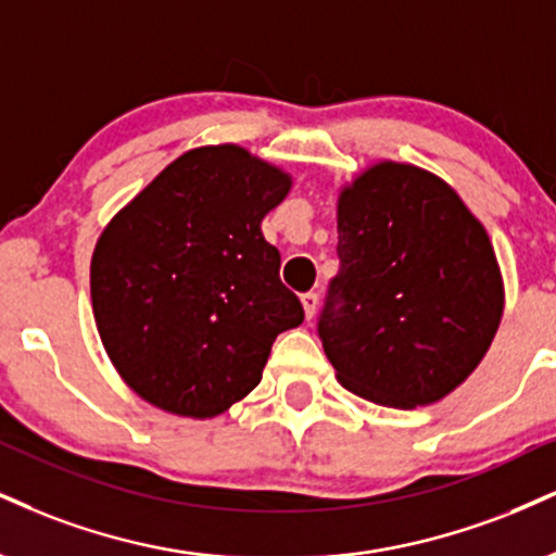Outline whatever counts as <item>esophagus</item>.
<instances>
[{"mask_svg":"<svg viewBox=\"0 0 556 556\" xmlns=\"http://www.w3.org/2000/svg\"><path fill=\"white\" fill-rule=\"evenodd\" d=\"M300 303H303V311H305L307 320L316 316V311H318V295H316V292H305V295L300 298Z\"/></svg>","mask_w":556,"mask_h":556,"instance_id":"esophagus-1","label":"esophagus"}]
</instances>
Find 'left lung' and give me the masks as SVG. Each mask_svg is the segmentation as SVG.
Segmentation results:
<instances>
[{"label":"left lung","instance_id":"8db88e82","mask_svg":"<svg viewBox=\"0 0 556 556\" xmlns=\"http://www.w3.org/2000/svg\"><path fill=\"white\" fill-rule=\"evenodd\" d=\"M339 274L318 320L346 391L414 409L477 370L505 307L484 225L443 178L380 160L339 191Z\"/></svg>","mask_w":556,"mask_h":556}]
</instances>
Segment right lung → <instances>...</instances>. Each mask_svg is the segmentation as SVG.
Listing matches in <instances>:
<instances>
[{
    "label": "right lung",
    "instance_id": "obj_1",
    "mask_svg": "<svg viewBox=\"0 0 556 556\" xmlns=\"http://www.w3.org/2000/svg\"><path fill=\"white\" fill-rule=\"evenodd\" d=\"M290 189V173L245 147H197L100 232L90 261L100 342L147 404L217 417L261 383L274 339L303 324L261 232Z\"/></svg>",
    "mask_w": 556,
    "mask_h": 556
}]
</instances>
